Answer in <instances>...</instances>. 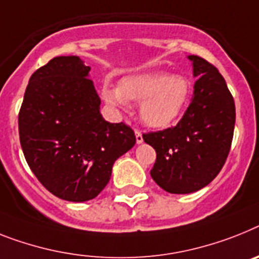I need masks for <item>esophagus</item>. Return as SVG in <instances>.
I'll list each match as a JSON object with an SVG mask.
<instances>
[{
	"mask_svg": "<svg viewBox=\"0 0 259 259\" xmlns=\"http://www.w3.org/2000/svg\"><path fill=\"white\" fill-rule=\"evenodd\" d=\"M134 133H136V141H137V143H138V145H140V143H142V142H143L142 133H141L140 130H136Z\"/></svg>",
	"mask_w": 259,
	"mask_h": 259,
	"instance_id": "esophagus-1",
	"label": "esophagus"
}]
</instances>
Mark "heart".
Here are the masks:
<instances>
[{
  "label": "heart",
  "mask_w": 259,
  "mask_h": 259,
  "mask_svg": "<svg viewBox=\"0 0 259 259\" xmlns=\"http://www.w3.org/2000/svg\"><path fill=\"white\" fill-rule=\"evenodd\" d=\"M191 93L190 80L167 72L130 75L118 87L104 85L101 96L114 109H129L130 101L140 104V116L146 125L163 129L175 122L186 108Z\"/></svg>",
  "instance_id": "obj_1"
}]
</instances>
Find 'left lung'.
Instances as JSON below:
<instances>
[{"label":"left lung","instance_id":"1","mask_svg":"<svg viewBox=\"0 0 259 259\" xmlns=\"http://www.w3.org/2000/svg\"><path fill=\"white\" fill-rule=\"evenodd\" d=\"M193 85L190 106L177 126L143 134L156 160L150 175L170 193H192L217 177L233 140L236 106L227 82L207 60L190 55Z\"/></svg>","mask_w":259,"mask_h":259}]
</instances>
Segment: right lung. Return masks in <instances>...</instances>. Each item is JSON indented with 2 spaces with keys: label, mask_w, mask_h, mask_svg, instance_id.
<instances>
[{
  "label": "right lung",
  "mask_w": 259,
  "mask_h": 259,
  "mask_svg": "<svg viewBox=\"0 0 259 259\" xmlns=\"http://www.w3.org/2000/svg\"><path fill=\"white\" fill-rule=\"evenodd\" d=\"M89 71L79 56L51 59L30 77L18 116L34 175L52 195L75 203L95 199L114 162L136 145L129 126L103 118Z\"/></svg>",
  "instance_id": "1"
}]
</instances>
